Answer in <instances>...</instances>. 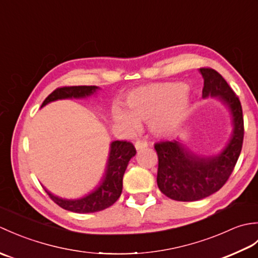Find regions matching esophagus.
Wrapping results in <instances>:
<instances>
[{
	"mask_svg": "<svg viewBox=\"0 0 258 258\" xmlns=\"http://www.w3.org/2000/svg\"><path fill=\"white\" fill-rule=\"evenodd\" d=\"M147 142L146 141H136L135 142V149L136 150H142V149H145V147H147Z\"/></svg>",
	"mask_w": 258,
	"mask_h": 258,
	"instance_id": "1",
	"label": "esophagus"
}]
</instances>
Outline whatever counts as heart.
<instances>
[{"mask_svg": "<svg viewBox=\"0 0 258 258\" xmlns=\"http://www.w3.org/2000/svg\"><path fill=\"white\" fill-rule=\"evenodd\" d=\"M186 86L182 83H160L142 86L132 91L125 100L127 111L115 106L113 118L116 123L135 132L140 122H151L156 134L165 135L179 127L188 107Z\"/></svg>", "mask_w": 258, "mask_h": 258, "instance_id": "heart-1", "label": "heart"}]
</instances>
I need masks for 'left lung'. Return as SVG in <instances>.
I'll use <instances>...</instances> for the list:
<instances>
[{"label": "left lung", "mask_w": 258, "mask_h": 258, "mask_svg": "<svg viewBox=\"0 0 258 258\" xmlns=\"http://www.w3.org/2000/svg\"><path fill=\"white\" fill-rule=\"evenodd\" d=\"M203 97L220 100L232 115L233 132L220 154H194L180 140L155 144L158 156L157 185L163 194L179 202L199 201L223 187L236 165L244 139V118L239 98L223 76L210 68H202Z\"/></svg>", "instance_id": "obj_1"}]
</instances>
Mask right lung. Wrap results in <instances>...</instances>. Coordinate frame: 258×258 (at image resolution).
I'll return each instance as SVG.
<instances>
[{
	"instance_id": "1",
	"label": "right lung",
	"mask_w": 258,
	"mask_h": 258,
	"mask_svg": "<svg viewBox=\"0 0 258 258\" xmlns=\"http://www.w3.org/2000/svg\"><path fill=\"white\" fill-rule=\"evenodd\" d=\"M98 90L97 86H63L58 87L48 95L42 106L46 104L65 98H85L94 94ZM134 145L127 141H114L109 146L108 160L105 173L97 187L90 194L78 200L62 199L45 189L51 200L58 206L74 213H95L105 210L113 205L122 194L123 175L128 165L131 158L135 156Z\"/></svg>"
}]
</instances>
